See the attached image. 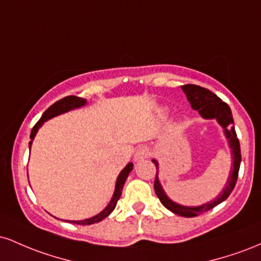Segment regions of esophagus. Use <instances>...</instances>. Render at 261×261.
<instances>
[{
  "label": "esophagus",
  "mask_w": 261,
  "mask_h": 261,
  "mask_svg": "<svg viewBox=\"0 0 261 261\" xmlns=\"http://www.w3.org/2000/svg\"><path fill=\"white\" fill-rule=\"evenodd\" d=\"M148 157H149V149L146 147V146H140L134 154V160L136 162H141Z\"/></svg>",
  "instance_id": "esophagus-1"
}]
</instances>
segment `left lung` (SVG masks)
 Here are the masks:
<instances>
[{"label":"left lung","mask_w":261,"mask_h":261,"mask_svg":"<svg viewBox=\"0 0 261 261\" xmlns=\"http://www.w3.org/2000/svg\"><path fill=\"white\" fill-rule=\"evenodd\" d=\"M181 89L187 94L188 100L190 101V106L194 110H197L203 119H216L218 124L223 127L226 139L228 140V145L230 152H232L233 160L229 176L227 179L223 190L212 201L202 203L200 206H182L174 202L173 200H170L167 196V194L164 193L163 188H162L160 182V179H158V162L155 160H152L155 166V169H157V174H155L154 179V191L157 194L158 199L163 203L164 207L168 208L173 214L179 215V216L195 217L199 216L200 214H203V212L214 208L215 206H217L218 203L224 201L230 195V193H232L233 189L236 187L237 179H238L239 167H241V146H239V140L237 137L234 126H233V116L228 104L224 103L215 93L203 88V87L196 85H184L181 86Z\"/></svg>","instance_id":"left-lung-1"}]
</instances>
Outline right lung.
Returning <instances> with one entry per match:
<instances>
[{"label":"right lung","mask_w":261,"mask_h":261,"mask_svg":"<svg viewBox=\"0 0 261 261\" xmlns=\"http://www.w3.org/2000/svg\"><path fill=\"white\" fill-rule=\"evenodd\" d=\"M86 104H87V100L83 99V98L76 97V95H68V97L62 98V99H60V100L56 101V103H54L50 108H47V109L45 110V113L43 114V115H41V118L39 119V121L34 125V127L32 128L31 142H29V149H31V147H32L33 140H34V137H35V135H37L38 130L41 127V125H43L45 121H47V120H49V119L54 118V116L60 115V114L67 113V112H70V110L77 109V108H81V107L86 106ZM133 168H134V164L133 163H128L127 166L121 170L120 174H119V176H118V179H116L115 190H114V195L112 197V200H110L109 205H108L107 207L103 210V211L99 212V214L95 215V216H93L91 218H87V220H82V221H67V222L82 224V226H87V224H93V223L100 222L101 220H104V218L109 216V215L113 212V210L115 208L118 200L120 199L122 188H124L125 181H126L127 176H128V174H130V172H131V170H133Z\"/></svg>","instance_id":"obj_1"}]
</instances>
